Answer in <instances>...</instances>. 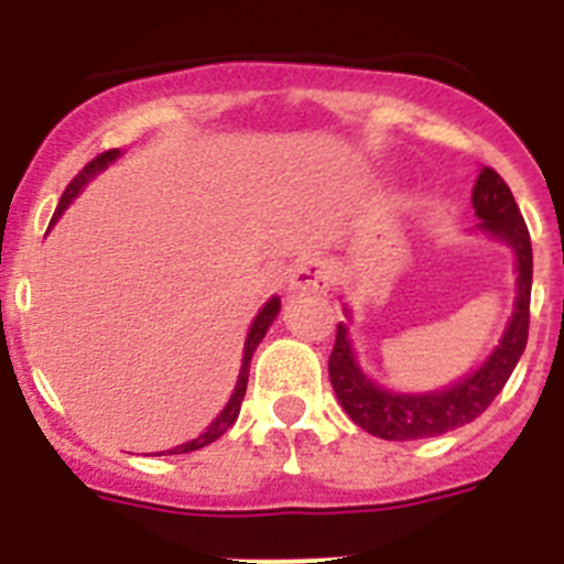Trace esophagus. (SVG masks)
<instances>
[{"label":"esophagus","instance_id":"obj_1","mask_svg":"<svg viewBox=\"0 0 564 564\" xmlns=\"http://www.w3.org/2000/svg\"><path fill=\"white\" fill-rule=\"evenodd\" d=\"M333 285V265L325 257L302 259L291 273L293 293H325Z\"/></svg>","mask_w":564,"mask_h":564}]
</instances>
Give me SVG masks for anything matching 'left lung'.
I'll return each instance as SVG.
<instances>
[{
  "instance_id": "1",
  "label": "left lung",
  "mask_w": 564,
  "mask_h": 564,
  "mask_svg": "<svg viewBox=\"0 0 564 564\" xmlns=\"http://www.w3.org/2000/svg\"><path fill=\"white\" fill-rule=\"evenodd\" d=\"M471 206L482 220V231L506 239L517 253L514 316L502 333L500 347L488 356L480 370L452 383L449 390L426 392V395H401V392L381 390L358 370L350 338H347V325L338 322L336 327V344H333L327 370H330L338 403L361 430L383 441H421V437H435L471 423L500 395L525 350L528 318H531V276H534L531 234H528L514 194L495 169L482 166L475 192H471Z\"/></svg>"
}]
</instances>
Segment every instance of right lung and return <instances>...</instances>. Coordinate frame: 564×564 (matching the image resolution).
<instances>
[{"instance_id":"add662e5","label":"right lung","mask_w":564,"mask_h":564,"mask_svg":"<svg viewBox=\"0 0 564 564\" xmlns=\"http://www.w3.org/2000/svg\"><path fill=\"white\" fill-rule=\"evenodd\" d=\"M118 154H121V152H118V149H109V152H101V154H98V158H93V161H89L87 166H84L82 172H78L76 177H73V181H69V186L64 188V194H62V200H58L56 214H53V223H56L58 217H62L64 208H67L69 203H73V197H76V194L82 192L84 183L93 181V177H96V174L101 172V169H107L109 163H112L115 158H118ZM53 223H50V226H53ZM276 313H279V299L273 296L271 302H268V305L262 307V311H259V316L253 318V325H251V330H248V338H246V352H242V370H239L237 387H234L231 398H228L226 410H223L220 415L214 417L212 426H208V430L203 432L200 437H194V441L183 443V446H177V449H172V452H169V455H183V452L203 449V446H208V443H214V441H217V437H223L228 430H231L234 421H237V415H239V406H242V398H246L248 370H251L253 350H257L259 341L265 338L268 327H271V322H273V318H276Z\"/></svg>"}]
</instances>
